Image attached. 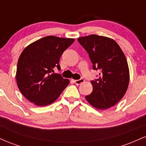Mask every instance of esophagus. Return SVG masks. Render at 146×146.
Instances as JSON below:
<instances>
[{
  "mask_svg": "<svg viewBox=\"0 0 146 146\" xmlns=\"http://www.w3.org/2000/svg\"><path fill=\"white\" fill-rule=\"evenodd\" d=\"M84 82V80L83 78L80 79V80H74V82L75 83V84H77V85H80V84H82V83H83Z\"/></svg>",
  "mask_w": 146,
  "mask_h": 146,
  "instance_id": "obj_1",
  "label": "esophagus"
}]
</instances>
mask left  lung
<instances>
[{"label": "left lung", "instance_id": "1", "mask_svg": "<svg viewBox=\"0 0 146 146\" xmlns=\"http://www.w3.org/2000/svg\"><path fill=\"white\" fill-rule=\"evenodd\" d=\"M78 40L88 53L93 69L101 71L99 78L90 82L93 92L85 98L98 109H108L120 101L128 89L130 75L124 53L107 37L92 34Z\"/></svg>", "mask_w": 146, "mask_h": 146}]
</instances>
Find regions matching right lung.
I'll list each match as a JSON object with an SVG mask.
<instances>
[{
    "instance_id": "right-lung-1",
    "label": "right lung",
    "mask_w": 146,
    "mask_h": 146,
    "mask_svg": "<svg viewBox=\"0 0 146 146\" xmlns=\"http://www.w3.org/2000/svg\"><path fill=\"white\" fill-rule=\"evenodd\" d=\"M75 39L46 36L23 50L18 61L16 82L29 101L38 106L51 104L69 84L59 73L60 58Z\"/></svg>"
}]
</instances>
